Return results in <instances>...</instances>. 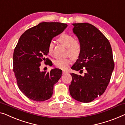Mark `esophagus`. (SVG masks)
I'll use <instances>...</instances> for the list:
<instances>
[{
	"label": "esophagus",
	"mask_w": 125,
	"mask_h": 125,
	"mask_svg": "<svg viewBox=\"0 0 125 125\" xmlns=\"http://www.w3.org/2000/svg\"><path fill=\"white\" fill-rule=\"evenodd\" d=\"M67 73H68V72L66 71H62V74H64Z\"/></svg>",
	"instance_id": "34e87169"
}]
</instances>
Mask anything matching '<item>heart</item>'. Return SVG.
<instances>
[{"label": "heart", "mask_w": 125, "mask_h": 125, "mask_svg": "<svg viewBox=\"0 0 125 125\" xmlns=\"http://www.w3.org/2000/svg\"><path fill=\"white\" fill-rule=\"evenodd\" d=\"M58 42L63 45L65 47L67 48L68 54L73 58L79 56L81 52V44L78 40L74 39L73 36L66 33H62L58 39ZM54 43L51 42L48 45V51L49 54H52L53 50ZM70 58H60L57 59L54 61V63L57 68L65 70L71 64Z\"/></svg>", "instance_id": "1"}]
</instances>
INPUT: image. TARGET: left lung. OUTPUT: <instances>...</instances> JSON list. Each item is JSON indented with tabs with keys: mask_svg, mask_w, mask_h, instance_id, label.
<instances>
[{
	"mask_svg": "<svg viewBox=\"0 0 125 125\" xmlns=\"http://www.w3.org/2000/svg\"><path fill=\"white\" fill-rule=\"evenodd\" d=\"M73 31L81 44L79 59L71 68L83 76L71 73V96L83 103L92 102L105 92L115 67L110 42L99 30L88 23H73Z\"/></svg>",
	"mask_w": 125,
	"mask_h": 125,
	"instance_id": "1",
	"label": "left lung"
}]
</instances>
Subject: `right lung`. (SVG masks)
Segmentation results:
<instances>
[{
    "instance_id": "add662e5",
    "label": "right lung",
    "mask_w": 125,
    "mask_h": 125,
    "mask_svg": "<svg viewBox=\"0 0 125 125\" xmlns=\"http://www.w3.org/2000/svg\"><path fill=\"white\" fill-rule=\"evenodd\" d=\"M67 27L66 23L42 22L27 30L19 39L13 53V72L20 90L26 96L34 101L49 99L53 93V87L62 76L60 69L49 72H41V62L48 63V45L54 36ZM46 62H45V61Z\"/></svg>"
}]
</instances>
